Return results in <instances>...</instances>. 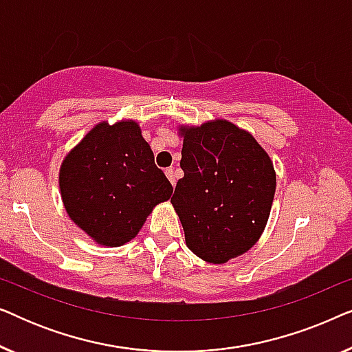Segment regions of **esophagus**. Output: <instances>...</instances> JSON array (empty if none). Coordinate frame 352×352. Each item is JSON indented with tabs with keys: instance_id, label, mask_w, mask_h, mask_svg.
Instances as JSON below:
<instances>
[{
	"instance_id": "obj_1",
	"label": "esophagus",
	"mask_w": 352,
	"mask_h": 352,
	"mask_svg": "<svg viewBox=\"0 0 352 352\" xmlns=\"http://www.w3.org/2000/svg\"><path fill=\"white\" fill-rule=\"evenodd\" d=\"M165 175H166V177L168 179H170V182H171V186L175 187L176 186V177H175V170H173V168H168V170H165Z\"/></svg>"
}]
</instances>
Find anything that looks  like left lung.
Here are the masks:
<instances>
[{
	"instance_id": "8db88e82",
	"label": "left lung",
	"mask_w": 352,
	"mask_h": 352,
	"mask_svg": "<svg viewBox=\"0 0 352 352\" xmlns=\"http://www.w3.org/2000/svg\"><path fill=\"white\" fill-rule=\"evenodd\" d=\"M181 168L171 204L186 245L210 264H224L258 242L271 214L276 170L247 129L223 118L179 124Z\"/></svg>"
}]
</instances>
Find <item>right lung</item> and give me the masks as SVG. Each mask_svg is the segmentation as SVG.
<instances>
[{
  "mask_svg": "<svg viewBox=\"0 0 352 352\" xmlns=\"http://www.w3.org/2000/svg\"><path fill=\"white\" fill-rule=\"evenodd\" d=\"M59 189L67 214L100 247L133 240L173 194L136 120L94 124L62 160Z\"/></svg>",
  "mask_w": 352,
  "mask_h": 352,
  "instance_id": "obj_1",
  "label": "right lung"
}]
</instances>
